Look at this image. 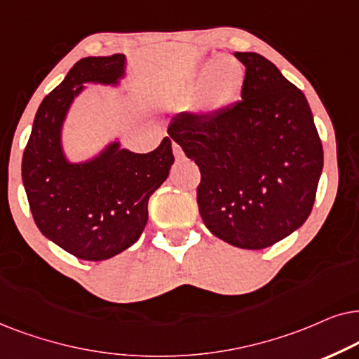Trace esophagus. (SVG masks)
<instances>
[{"label":"esophagus","instance_id":"obj_1","mask_svg":"<svg viewBox=\"0 0 359 359\" xmlns=\"http://www.w3.org/2000/svg\"><path fill=\"white\" fill-rule=\"evenodd\" d=\"M172 151H174L175 159H184V151H182V147L177 144V142H172Z\"/></svg>","mask_w":359,"mask_h":359}]
</instances>
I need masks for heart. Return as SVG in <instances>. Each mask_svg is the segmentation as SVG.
Returning <instances> with one entry per match:
<instances>
[{"label":"heart","instance_id":"1","mask_svg":"<svg viewBox=\"0 0 359 359\" xmlns=\"http://www.w3.org/2000/svg\"><path fill=\"white\" fill-rule=\"evenodd\" d=\"M202 86V98L208 109H219L233 103L245 83V70L233 59H208L202 62L195 83Z\"/></svg>","mask_w":359,"mask_h":359}]
</instances>
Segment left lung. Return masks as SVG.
I'll return each instance as SVG.
<instances>
[{
    "mask_svg": "<svg viewBox=\"0 0 359 359\" xmlns=\"http://www.w3.org/2000/svg\"><path fill=\"white\" fill-rule=\"evenodd\" d=\"M241 100L208 114L184 111L169 136L198 165V212L219 240L264 250L302 226L312 212L323 147L305 95L256 52Z\"/></svg>",
    "mask_w": 359,
    "mask_h": 359,
    "instance_id": "obj_1",
    "label": "left lung"
}]
</instances>
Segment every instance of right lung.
<instances>
[{
  "label": "right lung",
  "mask_w": 359,
  "mask_h": 359,
  "mask_svg": "<svg viewBox=\"0 0 359 359\" xmlns=\"http://www.w3.org/2000/svg\"><path fill=\"white\" fill-rule=\"evenodd\" d=\"M123 74V54L76 62L64 82L42 100L22 154V184L37 228L85 261L109 259L140 240L149 197L174 164L169 137L147 154L113 142L83 164L65 159L62 123L83 83L116 85Z\"/></svg>",
  "instance_id": "add662e5"
}]
</instances>
